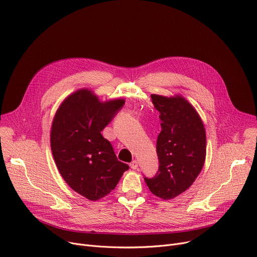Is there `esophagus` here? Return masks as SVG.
Returning a JSON list of instances; mask_svg holds the SVG:
<instances>
[{"instance_id": "obj_1", "label": "esophagus", "mask_w": 257, "mask_h": 257, "mask_svg": "<svg viewBox=\"0 0 257 257\" xmlns=\"http://www.w3.org/2000/svg\"><path fill=\"white\" fill-rule=\"evenodd\" d=\"M130 166H131V168H132L133 170H137V169H138V162H137V161H133V162L130 164Z\"/></svg>"}]
</instances>
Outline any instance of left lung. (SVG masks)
Returning <instances> with one entry per match:
<instances>
[{
	"label": "left lung",
	"instance_id": "1",
	"mask_svg": "<svg viewBox=\"0 0 257 257\" xmlns=\"http://www.w3.org/2000/svg\"><path fill=\"white\" fill-rule=\"evenodd\" d=\"M160 111L162 131L157 137L159 171L144 180L149 190L163 200L185 191L201 173L206 157V132L194 108L183 97L151 94Z\"/></svg>",
	"mask_w": 257,
	"mask_h": 257
}]
</instances>
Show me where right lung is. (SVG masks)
Wrapping results in <instances>:
<instances>
[{"label":"right lung","instance_id":"1","mask_svg":"<svg viewBox=\"0 0 257 257\" xmlns=\"http://www.w3.org/2000/svg\"><path fill=\"white\" fill-rule=\"evenodd\" d=\"M123 105V100L101 103L81 89L68 96L54 116L50 143L56 167L69 186L88 200L111 192L130 168L117 160L101 134Z\"/></svg>","mask_w":257,"mask_h":257}]
</instances>
